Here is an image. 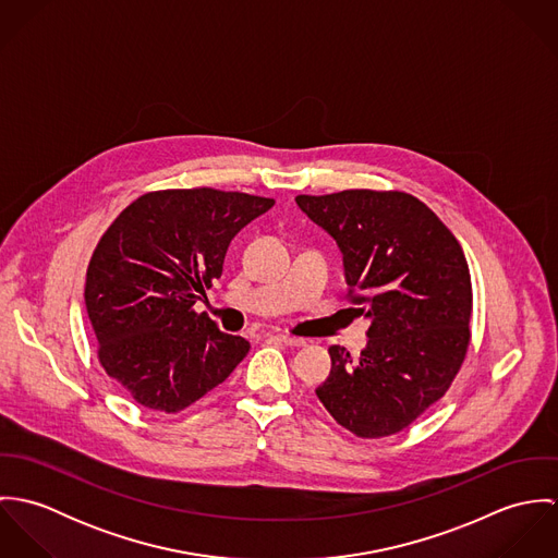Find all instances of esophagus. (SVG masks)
Listing matches in <instances>:
<instances>
[{
	"instance_id": "obj_1",
	"label": "esophagus",
	"mask_w": 558,
	"mask_h": 558,
	"mask_svg": "<svg viewBox=\"0 0 558 558\" xmlns=\"http://www.w3.org/2000/svg\"><path fill=\"white\" fill-rule=\"evenodd\" d=\"M272 339H277V341H281V343H286V345H294V348H299V345H305V339H301V337H292V335H275Z\"/></svg>"
}]
</instances>
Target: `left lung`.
<instances>
[{
    "label": "left lung",
    "mask_w": 558,
    "mask_h": 558,
    "mask_svg": "<svg viewBox=\"0 0 558 558\" xmlns=\"http://www.w3.org/2000/svg\"><path fill=\"white\" fill-rule=\"evenodd\" d=\"M296 204L337 242L356 312L369 319L359 359L328 348L332 367L316 396L352 434L391 436L447 393L466 356L473 288L464 251L408 193L354 189Z\"/></svg>",
    "instance_id": "left-lung-1"
}]
</instances>
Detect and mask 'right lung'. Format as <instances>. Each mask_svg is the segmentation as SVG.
<instances>
[{
    "mask_svg": "<svg viewBox=\"0 0 558 558\" xmlns=\"http://www.w3.org/2000/svg\"><path fill=\"white\" fill-rule=\"evenodd\" d=\"M272 199L169 189L133 202L94 248L85 310L98 359L144 408L178 412L221 385L248 352L193 305L223 272L232 239Z\"/></svg>",
    "mask_w": 558,
    "mask_h": 558,
    "instance_id": "right-lung-1",
    "label": "right lung"
}]
</instances>
